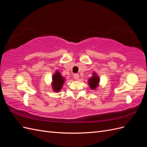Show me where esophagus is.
Segmentation results:
<instances>
[{
  "instance_id": "1",
  "label": "esophagus",
  "mask_w": 147,
  "mask_h": 147,
  "mask_svg": "<svg viewBox=\"0 0 147 147\" xmlns=\"http://www.w3.org/2000/svg\"><path fill=\"white\" fill-rule=\"evenodd\" d=\"M74 79L78 80L79 78V75L78 74H75L74 75Z\"/></svg>"
}]
</instances>
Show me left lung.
Masks as SVG:
<instances>
[{
	"mask_svg": "<svg viewBox=\"0 0 147 147\" xmlns=\"http://www.w3.org/2000/svg\"><path fill=\"white\" fill-rule=\"evenodd\" d=\"M99 82V78H98V77L96 76V74H94V76L89 80V84H90V86L92 90H94V89L96 88Z\"/></svg>",
	"mask_w": 147,
	"mask_h": 147,
	"instance_id": "obj_1",
	"label": "left lung"
}]
</instances>
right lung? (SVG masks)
<instances>
[{
    "mask_svg": "<svg viewBox=\"0 0 147 147\" xmlns=\"http://www.w3.org/2000/svg\"><path fill=\"white\" fill-rule=\"evenodd\" d=\"M53 90L56 92H58L63 85L64 79L58 72H56L53 78Z\"/></svg>",
    "mask_w": 147,
    "mask_h": 147,
    "instance_id": "right-lung-1",
    "label": "right lung"
}]
</instances>
